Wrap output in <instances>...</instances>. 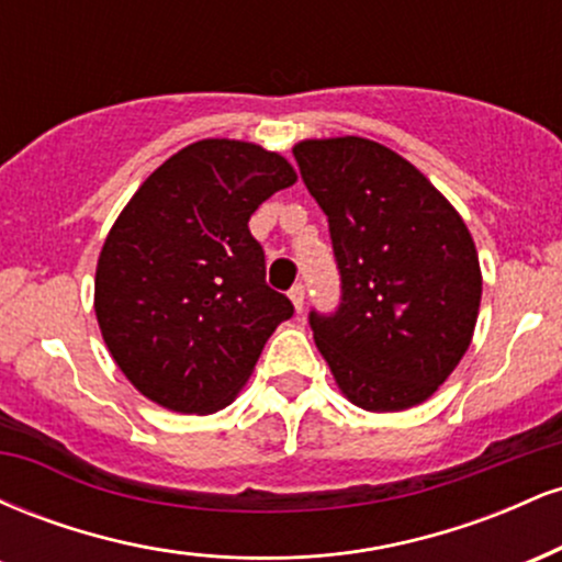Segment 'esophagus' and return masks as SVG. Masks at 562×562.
Instances as JSON below:
<instances>
[{
	"instance_id": "34e87169",
	"label": "esophagus",
	"mask_w": 562,
	"mask_h": 562,
	"mask_svg": "<svg viewBox=\"0 0 562 562\" xmlns=\"http://www.w3.org/2000/svg\"><path fill=\"white\" fill-rule=\"evenodd\" d=\"M290 301H293V306H295V312H301L303 308V299H306V290H303V285L299 282V285H293L290 288Z\"/></svg>"
}]
</instances>
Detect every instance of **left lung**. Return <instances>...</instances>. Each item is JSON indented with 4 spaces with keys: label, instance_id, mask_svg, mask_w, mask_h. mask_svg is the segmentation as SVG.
Here are the masks:
<instances>
[{
    "label": "left lung",
    "instance_id": "obj_1",
    "mask_svg": "<svg viewBox=\"0 0 562 562\" xmlns=\"http://www.w3.org/2000/svg\"><path fill=\"white\" fill-rule=\"evenodd\" d=\"M303 184L325 211L340 306L308 314L314 344L351 404L402 412L438 391L473 340L475 243L409 160L364 137L303 139Z\"/></svg>",
    "mask_w": 562,
    "mask_h": 562
}]
</instances>
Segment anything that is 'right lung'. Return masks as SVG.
<instances>
[{"mask_svg": "<svg viewBox=\"0 0 562 562\" xmlns=\"http://www.w3.org/2000/svg\"><path fill=\"white\" fill-rule=\"evenodd\" d=\"M295 179L254 142L200 139L128 200L97 261L94 314L142 396L184 415L222 409L293 317L288 295L267 285L248 222Z\"/></svg>", "mask_w": 562, "mask_h": 562, "instance_id": "right-lung-1", "label": "right lung"}]
</instances>
